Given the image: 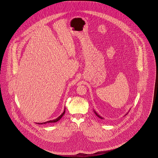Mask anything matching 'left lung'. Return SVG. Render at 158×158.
I'll list each match as a JSON object with an SVG mask.
<instances>
[{
	"label": "left lung",
	"instance_id": "obj_1",
	"mask_svg": "<svg viewBox=\"0 0 158 158\" xmlns=\"http://www.w3.org/2000/svg\"><path fill=\"white\" fill-rule=\"evenodd\" d=\"M93 111H94V113H95V114L98 117H99V118H101V119H104V118H103V117H102V116H100L99 114H98V113H97L94 110H93ZM128 113H127V114H125V115L124 116H125V115L128 114Z\"/></svg>",
	"mask_w": 158,
	"mask_h": 158
}]
</instances>
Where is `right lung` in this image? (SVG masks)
<instances>
[{
  "label": "right lung",
  "mask_w": 158,
  "mask_h": 158,
  "mask_svg": "<svg viewBox=\"0 0 158 158\" xmlns=\"http://www.w3.org/2000/svg\"><path fill=\"white\" fill-rule=\"evenodd\" d=\"M66 108V107H64V110L63 113H62L59 117H58L56 119L52 120H49V121L45 122H43V123H38V124H39V125H43V124H46V123H55V122L59 121V120L62 118V117L64 115V113H65V110H66V108Z\"/></svg>",
  "instance_id": "right-lung-1"
}]
</instances>
